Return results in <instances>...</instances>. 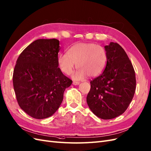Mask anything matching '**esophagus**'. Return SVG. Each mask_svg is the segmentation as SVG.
<instances>
[{"label": "esophagus", "instance_id": "esophagus-1", "mask_svg": "<svg viewBox=\"0 0 151 151\" xmlns=\"http://www.w3.org/2000/svg\"><path fill=\"white\" fill-rule=\"evenodd\" d=\"M73 84L74 85H78L80 84V82H78V81H73Z\"/></svg>", "mask_w": 151, "mask_h": 151}]
</instances>
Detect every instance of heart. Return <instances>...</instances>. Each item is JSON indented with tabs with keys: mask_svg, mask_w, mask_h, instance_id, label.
Masks as SVG:
<instances>
[{
	"mask_svg": "<svg viewBox=\"0 0 151 151\" xmlns=\"http://www.w3.org/2000/svg\"><path fill=\"white\" fill-rule=\"evenodd\" d=\"M107 61V52L101 45L90 43H80L71 47L66 54H59L58 64L59 70L66 75L78 68L72 78L75 80L85 79L87 75L96 77L104 70Z\"/></svg>",
	"mask_w": 151,
	"mask_h": 151,
	"instance_id": "b5f03b06",
	"label": "heart"
}]
</instances>
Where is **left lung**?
Listing matches in <instances>:
<instances>
[{
  "instance_id": "obj_1",
  "label": "left lung",
  "mask_w": 151,
  "mask_h": 151,
  "mask_svg": "<svg viewBox=\"0 0 151 151\" xmlns=\"http://www.w3.org/2000/svg\"><path fill=\"white\" fill-rule=\"evenodd\" d=\"M104 48L106 66L102 75L90 81L87 102L97 117L110 119L122 114L130 105L135 91L136 78L132 64L121 46L110 42Z\"/></svg>"
}]
</instances>
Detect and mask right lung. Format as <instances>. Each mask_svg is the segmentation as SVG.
Instances as JSON below:
<instances>
[{"instance_id":"add662e5","label":"right lung","mask_w":151,"mask_h":151,"mask_svg":"<svg viewBox=\"0 0 151 151\" xmlns=\"http://www.w3.org/2000/svg\"><path fill=\"white\" fill-rule=\"evenodd\" d=\"M59 41L38 39L17 59L12 76L17 101L26 113L35 119L54 114L61 104L65 89L72 80L58 64Z\"/></svg>"}]
</instances>
